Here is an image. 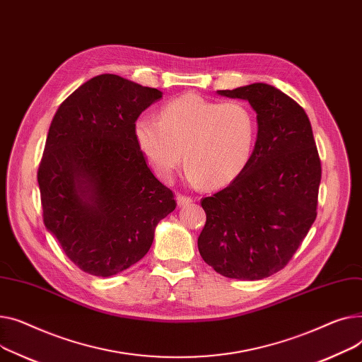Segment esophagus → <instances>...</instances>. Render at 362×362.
I'll list each match as a JSON object with an SVG mask.
<instances>
[{
  "mask_svg": "<svg viewBox=\"0 0 362 362\" xmlns=\"http://www.w3.org/2000/svg\"><path fill=\"white\" fill-rule=\"evenodd\" d=\"M177 203H178V206H187V204H189V203H193V199H191L189 196L178 194V196H177Z\"/></svg>",
  "mask_w": 362,
  "mask_h": 362,
  "instance_id": "esophagus-1",
  "label": "esophagus"
}]
</instances>
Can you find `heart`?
<instances>
[{
	"label": "heart",
	"mask_w": 362,
	"mask_h": 362,
	"mask_svg": "<svg viewBox=\"0 0 362 362\" xmlns=\"http://www.w3.org/2000/svg\"><path fill=\"white\" fill-rule=\"evenodd\" d=\"M256 132L247 105L209 100L197 93L165 103L159 119L140 117L134 124L137 146L159 180L171 181L184 160L187 180L210 187H223L244 171Z\"/></svg>",
	"instance_id": "1"
}]
</instances>
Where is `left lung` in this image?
I'll use <instances>...</instances> for the list:
<instances>
[{"mask_svg":"<svg viewBox=\"0 0 362 362\" xmlns=\"http://www.w3.org/2000/svg\"><path fill=\"white\" fill-rule=\"evenodd\" d=\"M257 114V140L244 171L202 200V259L230 279L259 281L282 270L317 216L322 163L305 111L266 83L233 90Z\"/></svg>","mask_w":362,"mask_h":362,"instance_id":"8db88e82","label":"left lung"}]
</instances>
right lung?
Masks as SVG:
<instances>
[{
    "mask_svg": "<svg viewBox=\"0 0 362 362\" xmlns=\"http://www.w3.org/2000/svg\"><path fill=\"white\" fill-rule=\"evenodd\" d=\"M162 98L115 74L83 83L55 112L37 169L44 223L83 272L117 274L146 256L174 193L151 171L134 124Z\"/></svg>",
    "mask_w": 362,
    "mask_h": 362,
    "instance_id": "obj_1",
    "label": "right lung"
}]
</instances>
